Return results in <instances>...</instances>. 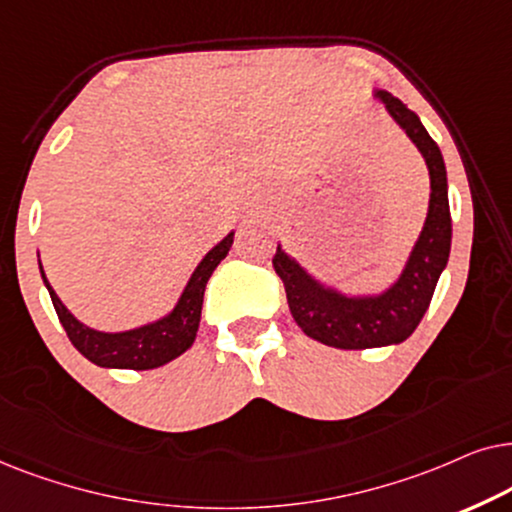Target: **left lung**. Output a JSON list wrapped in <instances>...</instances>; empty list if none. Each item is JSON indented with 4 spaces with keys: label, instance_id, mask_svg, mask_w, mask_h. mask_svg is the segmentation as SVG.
Listing matches in <instances>:
<instances>
[{
    "label": "left lung",
    "instance_id": "left-lung-1",
    "mask_svg": "<svg viewBox=\"0 0 512 512\" xmlns=\"http://www.w3.org/2000/svg\"><path fill=\"white\" fill-rule=\"evenodd\" d=\"M377 98H381L388 114L405 128L410 140L424 154L431 175L426 224L398 283L377 297H346L313 281L281 248L274 255V269L285 285L292 318L302 327L304 335L335 349H374V346L405 342L417 330L431 304L452 245L447 170L440 147L428 135L417 114L398 98L386 91H377Z\"/></svg>",
    "mask_w": 512,
    "mask_h": 512
}]
</instances>
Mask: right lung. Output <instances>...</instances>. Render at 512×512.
Wrapping results in <instances>:
<instances>
[{"label": "right lung", "mask_w": 512, "mask_h": 512, "mask_svg": "<svg viewBox=\"0 0 512 512\" xmlns=\"http://www.w3.org/2000/svg\"><path fill=\"white\" fill-rule=\"evenodd\" d=\"M234 243V234L222 238L213 250L203 257L199 267L189 278L185 292L177 299L175 309L168 313L166 318L156 320L152 325L138 327V330L128 332H98L79 323L70 311L65 309V304L60 302L56 292L46 281L42 264V278L44 285L49 288L53 309H56L60 323H63L67 337L74 344L81 356L91 360V363L100 367H119V370H154L182 356L189 346L194 344L196 330H199L201 320V306H203V292H206L208 278L213 276L227 252Z\"/></svg>", "instance_id": "obj_1"}]
</instances>
